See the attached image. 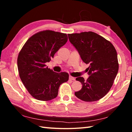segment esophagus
<instances>
[{
  "label": "esophagus",
  "mask_w": 132,
  "mask_h": 132,
  "mask_svg": "<svg viewBox=\"0 0 132 132\" xmlns=\"http://www.w3.org/2000/svg\"><path fill=\"white\" fill-rule=\"evenodd\" d=\"M69 80H72V81H74L75 80V78H74L73 77H71V76H69Z\"/></svg>",
  "instance_id": "1"
}]
</instances>
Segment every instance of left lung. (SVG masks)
<instances>
[{
  "label": "left lung",
  "mask_w": 132,
  "mask_h": 132,
  "mask_svg": "<svg viewBox=\"0 0 132 132\" xmlns=\"http://www.w3.org/2000/svg\"><path fill=\"white\" fill-rule=\"evenodd\" d=\"M70 42L78 51L82 61L89 64L86 80L78 77L81 89L75 93L78 98L93 102L102 98L112 86L118 71L116 50L110 41L93 32L68 34Z\"/></svg>",
  "instance_id": "obj_1"
}]
</instances>
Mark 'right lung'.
<instances>
[{"instance_id":"right-lung-1","label":"right lung","mask_w":132,"mask_h":132,"mask_svg":"<svg viewBox=\"0 0 132 132\" xmlns=\"http://www.w3.org/2000/svg\"><path fill=\"white\" fill-rule=\"evenodd\" d=\"M67 41L66 34L42 31L28 39L20 52L18 57L20 78L36 99L50 101L55 98L59 86L68 80L67 73L54 72L46 65Z\"/></svg>"}]
</instances>
